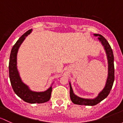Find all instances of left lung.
<instances>
[{"label": "left lung", "mask_w": 123, "mask_h": 123, "mask_svg": "<svg viewBox=\"0 0 123 123\" xmlns=\"http://www.w3.org/2000/svg\"><path fill=\"white\" fill-rule=\"evenodd\" d=\"M93 35L95 37H98V39L101 43L102 45L104 46L107 54V60L108 64V74L107 79L105 86L102 91L98 94V95L94 99H85V98H80L76 95L73 93V89L70 84V97L71 101L74 104L78 105H83L93 106L98 104L101 101L104 100L107 97L110 93V91L112 89L114 81V55L112 49L109 44L108 41L102 35L100 34H95Z\"/></svg>", "instance_id": "left-lung-1"}]
</instances>
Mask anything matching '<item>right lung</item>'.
Listing matches in <instances>:
<instances>
[{"label":"right lung","instance_id":"right-lung-1","mask_svg":"<svg viewBox=\"0 0 123 123\" xmlns=\"http://www.w3.org/2000/svg\"><path fill=\"white\" fill-rule=\"evenodd\" d=\"M32 31V30L31 29L24 34L12 47L9 63V78L13 91L19 98L25 102L30 104H41L50 100L52 91L51 86L44 92H34L31 91L21 80L17 69V53L18 49L26 37L31 33Z\"/></svg>","mask_w":123,"mask_h":123}]
</instances>
